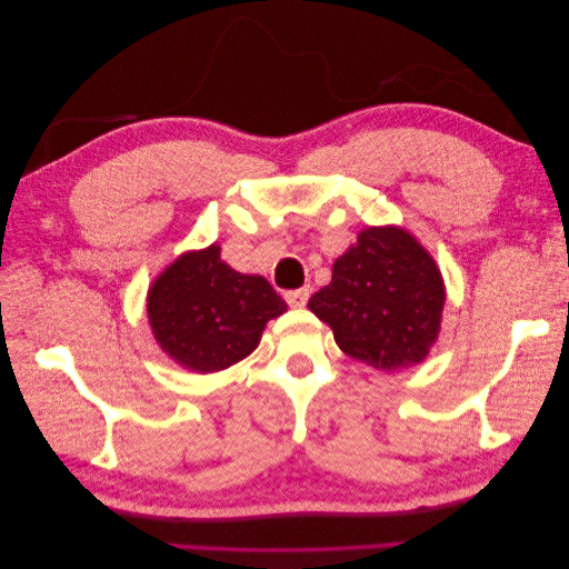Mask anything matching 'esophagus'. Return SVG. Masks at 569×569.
<instances>
[{"instance_id":"esophagus-1","label":"esophagus","mask_w":569,"mask_h":569,"mask_svg":"<svg viewBox=\"0 0 569 569\" xmlns=\"http://www.w3.org/2000/svg\"><path fill=\"white\" fill-rule=\"evenodd\" d=\"M287 303L291 308H303L308 303V299H311V287H301V289H291L284 295Z\"/></svg>"}]
</instances>
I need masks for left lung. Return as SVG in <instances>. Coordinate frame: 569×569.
Segmentation results:
<instances>
[{
	"instance_id": "left-lung-1",
	"label": "left lung",
	"mask_w": 569,
	"mask_h": 569,
	"mask_svg": "<svg viewBox=\"0 0 569 569\" xmlns=\"http://www.w3.org/2000/svg\"><path fill=\"white\" fill-rule=\"evenodd\" d=\"M446 289L435 258L403 228L360 230L308 308L339 349L377 370L422 363L441 330Z\"/></svg>"
}]
</instances>
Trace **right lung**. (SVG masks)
Instances as JSON below:
<instances>
[{
  "instance_id": "obj_1",
  "label": "right lung",
  "mask_w": 569,
  "mask_h": 569,
  "mask_svg": "<svg viewBox=\"0 0 569 569\" xmlns=\"http://www.w3.org/2000/svg\"><path fill=\"white\" fill-rule=\"evenodd\" d=\"M284 311L287 303L270 282L232 270L218 244L176 258L147 295L153 339L192 372L239 363L258 347L266 322Z\"/></svg>"
}]
</instances>
